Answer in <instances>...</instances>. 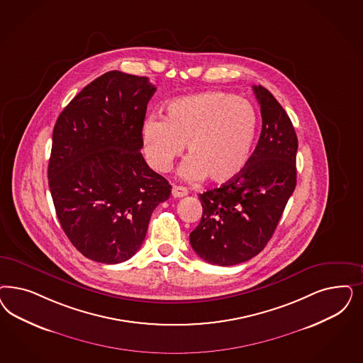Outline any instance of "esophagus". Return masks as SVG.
<instances>
[{
	"label": "esophagus",
	"mask_w": 363,
	"mask_h": 363,
	"mask_svg": "<svg viewBox=\"0 0 363 363\" xmlns=\"http://www.w3.org/2000/svg\"><path fill=\"white\" fill-rule=\"evenodd\" d=\"M188 189L186 187H179V186H174L172 188V196L174 198H183L187 196Z\"/></svg>",
	"instance_id": "1"
}]
</instances>
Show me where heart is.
<instances>
[{
  "label": "heart",
  "mask_w": 363,
  "mask_h": 363,
  "mask_svg": "<svg viewBox=\"0 0 363 363\" xmlns=\"http://www.w3.org/2000/svg\"><path fill=\"white\" fill-rule=\"evenodd\" d=\"M259 117L246 99L208 91L174 100L165 117L150 116L141 125L145 157L159 172H167L187 144L182 165L188 180L233 182L246 169L257 139Z\"/></svg>",
  "instance_id": "obj_1"
}]
</instances>
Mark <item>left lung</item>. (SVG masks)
<instances>
[{
  "instance_id": "8db88e82",
  "label": "left lung",
  "mask_w": 363,
  "mask_h": 363,
  "mask_svg": "<svg viewBox=\"0 0 363 363\" xmlns=\"http://www.w3.org/2000/svg\"><path fill=\"white\" fill-rule=\"evenodd\" d=\"M262 132L246 169L233 182L200 194L203 215L189 243L203 260L234 266L269 243L296 186L298 138L286 111L262 85L252 86Z\"/></svg>"
}]
</instances>
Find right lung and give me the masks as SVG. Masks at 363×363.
I'll return each instance as SVG.
<instances>
[{
    "label": "right lung",
    "mask_w": 363,
    "mask_h": 363,
    "mask_svg": "<svg viewBox=\"0 0 363 363\" xmlns=\"http://www.w3.org/2000/svg\"><path fill=\"white\" fill-rule=\"evenodd\" d=\"M156 88L148 77L106 72L60 113L48 180L60 224L82 255L116 264L144 242L171 184L145 163L141 125Z\"/></svg>",
    "instance_id": "right-lung-1"
}]
</instances>
